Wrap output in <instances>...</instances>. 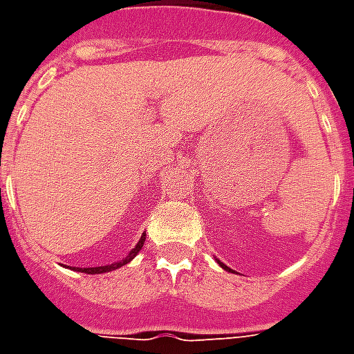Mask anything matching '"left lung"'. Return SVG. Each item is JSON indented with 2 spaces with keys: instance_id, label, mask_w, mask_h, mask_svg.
Returning a JSON list of instances; mask_svg holds the SVG:
<instances>
[{
  "instance_id": "8db88e82",
  "label": "left lung",
  "mask_w": 354,
  "mask_h": 354,
  "mask_svg": "<svg viewBox=\"0 0 354 354\" xmlns=\"http://www.w3.org/2000/svg\"><path fill=\"white\" fill-rule=\"evenodd\" d=\"M218 263H220V266H222V267H223V269H225V271H231V269H230V267H227V266H223V263H222V261H218Z\"/></svg>"
}]
</instances>
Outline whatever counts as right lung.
<instances>
[{
  "mask_svg": "<svg viewBox=\"0 0 354 354\" xmlns=\"http://www.w3.org/2000/svg\"><path fill=\"white\" fill-rule=\"evenodd\" d=\"M144 241H146V235H142L138 241V245L132 248L131 252H129V256L124 258V260L117 261V263H111V266H100V267H77V271L80 273H87V274H98V273H108V271H113V269H119L121 266H124V263H129V261L136 256V254L140 252V248L144 246Z\"/></svg>",
  "mask_w": 354,
  "mask_h": 354,
  "instance_id": "right-lung-1",
  "label": "right lung"
}]
</instances>
